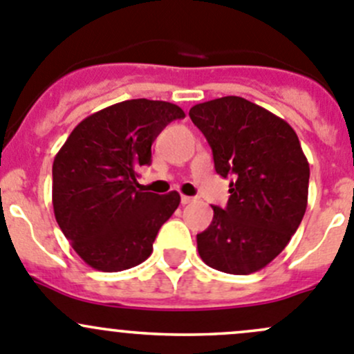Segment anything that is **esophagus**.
I'll return each mask as SVG.
<instances>
[{
  "mask_svg": "<svg viewBox=\"0 0 354 354\" xmlns=\"http://www.w3.org/2000/svg\"><path fill=\"white\" fill-rule=\"evenodd\" d=\"M194 201H195V197H190V195H181V204H183V205L192 204Z\"/></svg>",
  "mask_w": 354,
  "mask_h": 354,
  "instance_id": "obj_1",
  "label": "esophagus"
}]
</instances>
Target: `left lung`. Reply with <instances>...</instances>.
Masks as SVG:
<instances>
[{"instance_id":"obj_1","label":"left lung","mask_w":354,"mask_h":354,"mask_svg":"<svg viewBox=\"0 0 354 354\" xmlns=\"http://www.w3.org/2000/svg\"><path fill=\"white\" fill-rule=\"evenodd\" d=\"M190 119L211 145L219 176H233L225 209L197 235L202 261L249 275L289 243L308 205L310 164L296 131L279 115L240 97L197 104Z\"/></svg>"}]
</instances>
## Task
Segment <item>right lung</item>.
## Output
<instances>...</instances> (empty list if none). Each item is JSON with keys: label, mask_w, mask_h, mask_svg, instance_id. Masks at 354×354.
Masks as SVG:
<instances>
[{"label": "right lung", "mask_w": 354, "mask_h": 354, "mask_svg": "<svg viewBox=\"0 0 354 354\" xmlns=\"http://www.w3.org/2000/svg\"><path fill=\"white\" fill-rule=\"evenodd\" d=\"M185 112L169 102L126 100L82 119L53 160V211L72 249L98 272H122L152 254L180 194L143 192L138 169Z\"/></svg>", "instance_id": "1"}]
</instances>
